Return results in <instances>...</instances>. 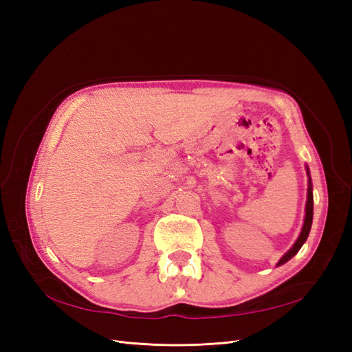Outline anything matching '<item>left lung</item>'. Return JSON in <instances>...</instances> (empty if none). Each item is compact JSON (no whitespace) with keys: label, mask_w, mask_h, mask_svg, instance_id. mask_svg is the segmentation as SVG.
Masks as SVG:
<instances>
[{"label":"left lung","mask_w":352,"mask_h":352,"mask_svg":"<svg viewBox=\"0 0 352 352\" xmlns=\"http://www.w3.org/2000/svg\"><path fill=\"white\" fill-rule=\"evenodd\" d=\"M307 170V176H308V189H307V204H305V219H304V225L301 229L300 236L295 241V243L292 245V248L287 251L283 257L279 260V263L276 265H282L285 264L287 260H291L294 255L300 251V248L304 245V242L308 238V233H310L311 229V223H313V184H311V176H310V168L308 166H305Z\"/></svg>","instance_id":"8db88e82"}]
</instances>
